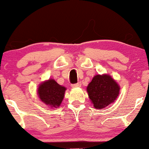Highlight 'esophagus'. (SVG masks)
<instances>
[{"label": "esophagus", "mask_w": 149, "mask_h": 149, "mask_svg": "<svg viewBox=\"0 0 149 149\" xmlns=\"http://www.w3.org/2000/svg\"><path fill=\"white\" fill-rule=\"evenodd\" d=\"M71 87H72V88H78V87H80V83L72 84V85H71Z\"/></svg>", "instance_id": "obj_1"}]
</instances>
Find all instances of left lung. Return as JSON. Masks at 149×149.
I'll use <instances>...</instances> for the list:
<instances>
[{
  "label": "left lung",
  "mask_w": 149,
  "mask_h": 149,
  "mask_svg": "<svg viewBox=\"0 0 149 149\" xmlns=\"http://www.w3.org/2000/svg\"><path fill=\"white\" fill-rule=\"evenodd\" d=\"M87 91L95 109H104L119 95L120 87L109 75H97L89 83Z\"/></svg>",
  "instance_id": "obj_1"
}]
</instances>
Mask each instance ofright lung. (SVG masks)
<instances>
[{"label":"right lung","mask_w":149,"mask_h":149,"mask_svg":"<svg viewBox=\"0 0 149 149\" xmlns=\"http://www.w3.org/2000/svg\"><path fill=\"white\" fill-rule=\"evenodd\" d=\"M66 90V88L61 86L55 80L50 79L40 85L38 93L42 102L48 107L57 108L62 102Z\"/></svg>","instance_id":"right-lung-1"}]
</instances>
